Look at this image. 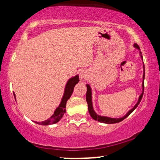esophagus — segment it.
<instances>
[{
	"instance_id": "34e87169",
	"label": "esophagus",
	"mask_w": 160,
	"mask_h": 160,
	"mask_svg": "<svg viewBox=\"0 0 160 160\" xmlns=\"http://www.w3.org/2000/svg\"><path fill=\"white\" fill-rule=\"evenodd\" d=\"M86 74H85V72L81 71V73H80V78L81 79H84L86 78Z\"/></svg>"
}]
</instances>
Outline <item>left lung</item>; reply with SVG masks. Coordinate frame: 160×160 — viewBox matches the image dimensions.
<instances>
[{
    "mask_svg": "<svg viewBox=\"0 0 160 160\" xmlns=\"http://www.w3.org/2000/svg\"><path fill=\"white\" fill-rule=\"evenodd\" d=\"M134 47H135V48L140 49L137 43H135V44H134ZM140 53L141 54V52H140ZM141 58H142V56H141ZM142 59H143V58H142ZM144 76H145V73H144V74H143V82H142V88H143L142 93H141V95L139 96L138 101L137 104L134 106L132 109L130 110V111H128L127 113H126V116L121 117V118H111V117H102V116H99L98 114H96V113L94 111V110H93V107H92V90H91L90 86H89V84H87V85H86L87 91H86V102H87V104H88V110H89V114H90L91 117H92L95 120H98V122H104V123H107V124L117 123V122H121V121L123 120L124 119H126V117H127L128 116L132 113V112H133L134 110H135V108L138 107V105L139 103H140L141 98H142L143 94H144Z\"/></svg>",
    "mask_w": 160,
    "mask_h": 160,
    "instance_id": "obj_1",
    "label": "left lung"
}]
</instances>
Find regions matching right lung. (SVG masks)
<instances>
[{
    "mask_svg": "<svg viewBox=\"0 0 160 160\" xmlns=\"http://www.w3.org/2000/svg\"><path fill=\"white\" fill-rule=\"evenodd\" d=\"M79 82V76L74 77V78H71L70 80L68 81L67 84L65 86V92H64V95L62 97V99L61 101V103H60L59 106L56 108V110L55 111L54 113L52 115V117L48 120L43 121V122H37V123L40 124V125H51L54 124L58 122L63 117V115L65 114L66 110V103H67V101L70 98V97L72 95L73 91H74V88L75 85ZM14 94V93H13ZM15 96V94H14ZM16 98V96H15Z\"/></svg>",
    "mask_w": 160,
    "mask_h": 160,
    "instance_id": "add662e5",
    "label": "right lung"
}]
</instances>
